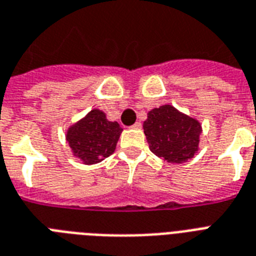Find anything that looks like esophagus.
Listing matches in <instances>:
<instances>
[{
    "mask_svg": "<svg viewBox=\"0 0 256 256\" xmlns=\"http://www.w3.org/2000/svg\"><path fill=\"white\" fill-rule=\"evenodd\" d=\"M132 128H136V130H138V128H142V124H140V122H136V124H132Z\"/></svg>",
    "mask_w": 256,
    "mask_h": 256,
    "instance_id": "1",
    "label": "esophagus"
}]
</instances>
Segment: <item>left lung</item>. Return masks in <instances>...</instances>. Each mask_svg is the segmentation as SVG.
<instances>
[{"label": "left lung", "instance_id": "8db88e82", "mask_svg": "<svg viewBox=\"0 0 256 256\" xmlns=\"http://www.w3.org/2000/svg\"><path fill=\"white\" fill-rule=\"evenodd\" d=\"M144 130L150 150L168 164H184L199 150L200 122L171 104L150 110Z\"/></svg>", "mask_w": 256, "mask_h": 256}]
</instances>
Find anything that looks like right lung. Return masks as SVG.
<instances>
[{
  "instance_id": "add662e5",
  "label": "right lung",
  "mask_w": 256,
  "mask_h": 256,
  "mask_svg": "<svg viewBox=\"0 0 256 256\" xmlns=\"http://www.w3.org/2000/svg\"><path fill=\"white\" fill-rule=\"evenodd\" d=\"M124 128L106 118L102 110L92 108L66 132V140L74 156L85 164H96L116 152Z\"/></svg>"
}]
</instances>
